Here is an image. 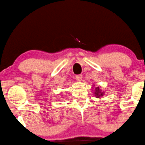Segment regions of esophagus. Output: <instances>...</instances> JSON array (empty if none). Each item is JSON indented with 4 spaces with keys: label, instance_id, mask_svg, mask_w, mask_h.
<instances>
[{
    "label": "esophagus",
    "instance_id": "obj_1",
    "mask_svg": "<svg viewBox=\"0 0 145 145\" xmlns=\"http://www.w3.org/2000/svg\"><path fill=\"white\" fill-rule=\"evenodd\" d=\"M76 79L78 81H81L82 79H83V76L82 75L76 76Z\"/></svg>",
    "mask_w": 145,
    "mask_h": 145
}]
</instances>
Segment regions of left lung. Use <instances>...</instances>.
<instances>
[{
  "label": "left lung",
  "mask_w": 145,
  "mask_h": 145,
  "mask_svg": "<svg viewBox=\"0 0 145 145\" xmlns=\"http://www.w3.org/2000/svg\"><path fill=\"white\" fill-rule=\"evenodd\" d=\"M93 85L95 86V85ZM94 86H93V88H94ZM104 94L105 92H103V91L101 90L99 87H95V90H94V94L95 95V97H97V98L101 99Z\"/></svg>",
  "instance_id": "8db88e82"
}]
</instances>
